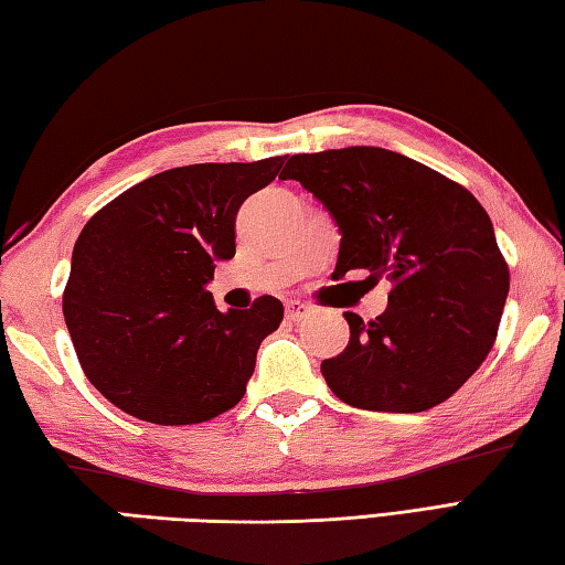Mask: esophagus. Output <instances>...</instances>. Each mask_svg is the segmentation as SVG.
<instances>
[{"label":"esophagus","mask_w":565,"mask_h":565,"mask_svg":"<svg viewBox=\"0 0 565 565\" xmlns=\"http://www.w3.org/2000/svg\"><path fill=\"white\" fill-rule=\"evenodd\" d=\"M307 312H310V307L300 300H290L285 305V317L290 319V322H300V319L307 317Z\"/></svg>","instance_id":"34e87169"}]
</instances>
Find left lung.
I'll list each match as a JSON object with an SVG mask.
<instances>
[{"label":"left lung","instance_id":"obj_1","mask_svg":"<svg viewBox=\"0 0 565 565\" xmlns=\"http://www.w3.org/2000/svg\"><path fill=\"white\" fill-rule=\"evenodd\" d=\"M280 179L315 194L342 231L337 270L388 280V310L322 361L339 401L383 413H420L448 401L494 347L509 265L492 221L470 191L381 147L292 154Z\"/></svg>","mask_w":565,"mask_h":565}]
</instances>
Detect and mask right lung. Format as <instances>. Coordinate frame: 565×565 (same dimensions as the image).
Instances as JSON below:
<instances>
[{
	"mask_svg": "<svg viewBox=\"0 0 565 565\" xmlns=\"http://www.w3.org/2000/svg\"><path fill=\"white\" fill-rule=\"evenodd\" d=\"M282 162L167 169L85 223L63 317L83 374L113 406L147 423L194 425L243 398L282 302L263 295L250 310L223 315L206 282L216 260L236 255L241 204Z\"/></svg>",
	"mask_w": 565,
	"mask_h": 565,
	"instance_id": "right-lung-1",
	"label": "right lung"
}]
</instances>
